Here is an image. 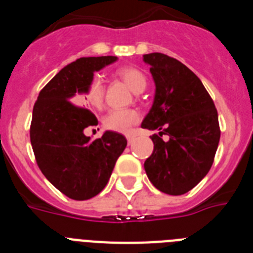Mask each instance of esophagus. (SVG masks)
Wrapping results in <instances>:
<instances>
[{"instance_id": "34e87169", "label": "esophagus", "mask_w": 253, "mask_h": 253, "mask_svg": "<svg viewBox=\"0 0 253 253\" xmlns=\"http://www.w3.org/2000/svg\"><path fill=\"white\" fill-rule=\"evenodd\" d=\"M134 139H135V135H133V134H128L126 135V140H128L129 144H131L134 142Z\"/></svg>"}]
</instances>
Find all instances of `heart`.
Returning <instances> with one entry per match:
<instances>
[{
	"label": "heart",
	"mask_w": 253,
	"mask_h": 253,
	"mask_svg": "<svg viewBox=\"0 0 253 253\" xmlns=\"http://www.w3.org/2000/svg\"><path fill=\"white\" fill-rule=\"evenodd\" d=\"M128 87L134 92H142L147 86V78L142 71L134 67H125L119 69L118 72ZM84 99L90 106L95 109H101L104 105L105 88L104 84L99 77H93L90 81L86 91L84 93ZM140 119V115L134 109H115L106 114L104 118V126L109 130L118 131V133H129L133 125L137 124Z\"/></svg>",
	"instance_id": "1"
}]
</instances>
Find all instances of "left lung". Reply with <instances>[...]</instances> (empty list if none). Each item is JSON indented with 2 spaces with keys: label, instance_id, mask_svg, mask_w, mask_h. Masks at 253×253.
Listing matches in <instances>:
<instances>
[{
  "label": "left lung",
  "instance_id": "obj_1",
  "mask_svg": "<svg viewBox=\"0 0 253 253\" xmlns=\"http://www.w3.org/2000/svg\"><path fill=\"white\" fill-rule=\"evenodd\" d=\"M156 84L153 105L142 128L153 134L154 148L144 162L153 186L169 195H182L207 176L220 138L218 113L198 76L162 53L143 55ZM163 133L169 137L162 139Z\"/></svg>",
  "mask_w": 253,
  "mask_h": 253
}]
</instances>
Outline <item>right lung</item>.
<instances>
[{"instance_id": "right-lung-1", "label": "right lung", "mask_w": 253, "mask_h": 253, "mask_svg": "<svg viewBox=\"0 0 253 253\" xmlns=\"http://www.w3.org/2000/svg\"><path fill=\"white\" fill-rule=\"evenodd\" d=\"M116 60L113 55L84 57L69 63L40 91L33 109L30 142L38 166L53 186L73 200L101 193L126 147L124 135L116 131H105L95 140L84 135L97 119L80 106L78 97L93 73Z\"/></svg>"}]
</instances>
